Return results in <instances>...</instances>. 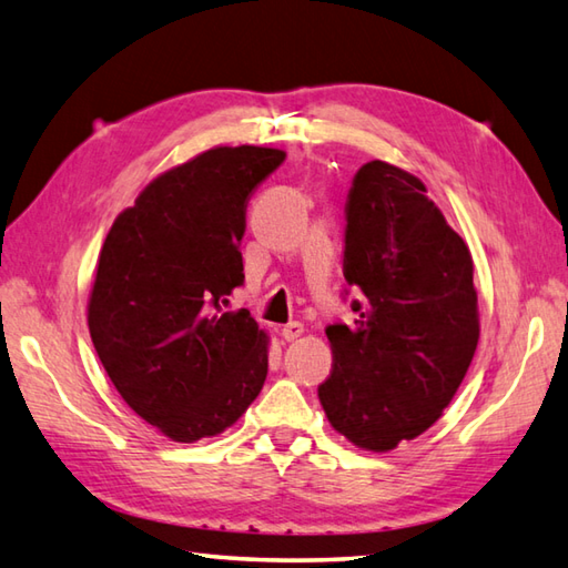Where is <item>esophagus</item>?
<instances>
[{"mask_svg":"<svg viewBox=\"0 0 568 568\" xmlns=\"http://www.w3.org/2000/svg\"><path fill=\"white\" fill-rule=\"evenodd\" d=\"M303 332H305L303 322H287V325L281 329V337L287 339V342H293L297 337H303Z\"/></svg>","mask_w":568,"mask_h":568,"instance_id":"esophagus-1","label":"esophagus"}]
</instances>
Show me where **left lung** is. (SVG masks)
<instances>
[{
  "label": "left lung",
  "instance_id": "obj_1",
  "mask_svg": "<svg viewBox=\"0 0 568 568\" xmlns=\"http://www.w3.org/2000/svg\"><path fill=\"white\" fill-rule=\"evenodd\" d=\"M342 268L364 297L354 327L325 329L332 372L317 396L349 443L388 453L436 424L473 362V255L418 176L374 160L349 189Z\"/></svg>",
  "mask_w": 568,
  "mask_h": 568
}]
</instances>
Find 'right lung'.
I'll list each match as a JSON object with an SVG mask.
<instances>
[{
  "instance_id": "obj_1",
  "label": "right lung",
  "mask_w": 568,
  "mask_h": 568,
  "mask_svg": "<svg viewBox=\"0 0 568 568\" xmlns=\"http://www.w3.org/2000/svg\"><path fill=\"white\" fill-rule=\"evenodd\" d=\"M285 160L275 148H211L142 189L110 226L88 297V329L125 404L176 443L224 433L268 374V335L243 285L246 206Z\"/></svg>"
}]
</instances>
